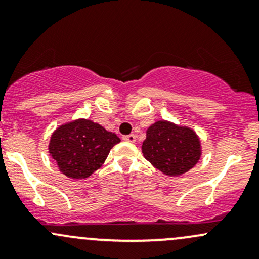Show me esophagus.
I'll return each instance as SVG.
<instances>
[{
	"label": "esophagus",
	"instance_id": "obj_1",
	"mask_svg": "<svg viewBox=\"0 0 259 259\" xmlns=\"http://www.w3.org/2000/svg\"><path fill=\"white\" fill-rule=\"evenodd\" d=\"M123 140H124V141H126V142H135L136 141V136L134 135V134H130V135L124 136Z\"/></svg>",
	"mask_w": 259,
	"mask_h": 259
}]
</instances>
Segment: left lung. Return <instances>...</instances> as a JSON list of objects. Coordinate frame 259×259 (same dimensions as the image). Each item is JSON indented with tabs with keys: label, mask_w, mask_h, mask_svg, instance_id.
Listing matches in <instances>:
<instances>
[{
	"label": "left lung",
	"mask_w": 259,
	"mask_h": 259,
	"mask_svg": "<svg viewBox=\"0 0 259 259\" xmlns=\"http://www.w3.org/2000/svg\"><path fill=\"white\" fill-rule=\"evenodd\" d=\"M142 153L163 174L179 177L200 160L201 141L190 127L158 120L147 129Z\"/></svg>",
	"instance_id": "1"
}]
</instances>
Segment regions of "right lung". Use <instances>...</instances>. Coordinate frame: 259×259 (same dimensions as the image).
<instances>
[{
    "label": "right lung",
    "instance_id": "1",
    "mask_svg": "<svg viewBox=\"0 0 259 259\" xmlns=\"http://www.w3.org/2000/svg\"><path fill=\"white\" fill-rule=\"evenodd\" d=\"M120 139L89 119L58 126L51 135L49 152L59 170L72 179H85L101 168Z\"/></svg>",
    "mask_w": 259,
    "mask_h": 259
}]
</instances>
